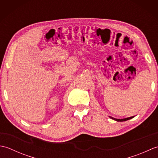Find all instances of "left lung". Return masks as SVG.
I'll return each instance as SVG.
<instances>
[{"mask_svg":"<svg viewBox=\"0 0 158 158\" xmlns=\"http://www.w3.org/2000/svg\"><path fill=\"white\" fill-rule=\"evenodd\" d=\"M133 117H134V116L133 117H127V118H124V119H115V118H113V117H110V118H111V119H113L114 120H115V121H117V122H125V121H127V120H128V119H132V118H133Z\"/></svg>","mask_w":158,"mask_h":158,"instance_id":"1","label":"left lung"}]
</instances>
